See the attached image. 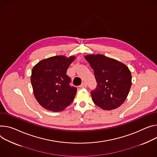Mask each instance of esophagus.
<instances>
[{
	"instance_id": "esophagus-1",
	"label": "esophagus",
	"mask_w": 157,
	"mask_h": 157,
	"mask_svg": "<svg viewBox=\"0 0 157 157\" xmlns=\"http://www.w3.org/2000/svg\"><path fill=\"white\" fill-rule=\"evenodd\" d=\"M86 86H87L86 84L85 83V82H82L79 86V88H86Z\"/></svg>"
}]
</instances>
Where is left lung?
Instances as JSON below:
<instances>
[{
	"label": "left lung",
	"instance_id": "left-lung-1",
	"mask_svg": "<svg viewBox=\"0 0 157 157\" xmlns=\"http://www.w3.org/2000/svg\"><path fill=\"white\" fill-rule=\"evenodd\" d=\"M94 70L98 83L91 91L95 105L104 110H112L125 101L132 86L130 69L123 63L103 54L84 56Z\"/></svg>",
	"mask_w": 157,
	"mask_h": 157
}]
</instances>
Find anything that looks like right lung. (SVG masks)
Here are the masks:
<instances>
[{"label": "right lung", "mask_w": 157, "mask_h": 157, "mask_svg": "<svg viewBox=\"0 0 157 157\" xmlns=\"http://www.w3.org/2000/svg\"><path fill=\"white\" fill-rule=\"evenodd\" d=\"M75 58L56 56L39 61L33 68L31 81L34 94L44 108L61 111L74 100L77 88L70 86L71 78L66 73Z\"/></svg>", "instance_id": "right-lung-1"}]
</instances>
